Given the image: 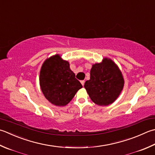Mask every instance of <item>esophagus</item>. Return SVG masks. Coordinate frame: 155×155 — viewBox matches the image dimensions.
<instances>
[{
	"instance_id": "1",
	"label": "esophagus",
	"mask_w": 155,
	"mask_h": 155,
	"mask_svg": "<svg viewBox=\"0 0 155 155\" xmlns=\"http://www.w3.org/2000/svg\"><path fill=\"white\" fill-rule=\"evenodd\" d=\"M84 82H85L84 81H81V83L82 85H83V86H84Z\"/></svg>"
}]
</instances>
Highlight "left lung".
Masks as SVG:
<instances>
[{"label":"left lung","mask_w":155,"mask_h":155,"mask_svg":"<svg viewBox=\"0 0 155 155\" xmlns=\"http://www.w3.org/2000/svg\"><path fill=\"white\" fill-rule=\"evenodd\" d=\"M90 79L84 88L91 99L98 105L106 106L116 101L124 88L123 75L118 66L110 58L92 66Z\"/></svg>","instance_id":"1"}]
</instances>
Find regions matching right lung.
<instances>
[{"label": "right lung", "mask_w": 155, "mask_h": 155, "mask_svg": "<svg viewBox=\"0 0 155 155\" xmlns=\"http://www.w3.org/2000/svg\"><path fill=\"white\" fill-rule=\"evenodd\" d=\"M39 84L45 97L56 106L67 105L83 87L70 68L69 62L58 54L46 59L42 64Z\"/></svg>", "instance_id": "1"}]
</instances>
